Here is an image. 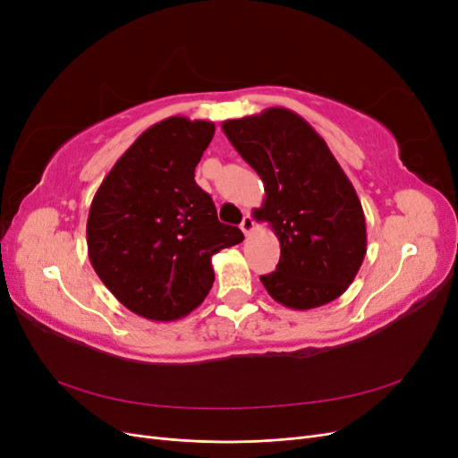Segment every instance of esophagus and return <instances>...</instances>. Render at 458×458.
Segmentation results:
<instances>
[{
	"label": "esophagus",
	"instance_id": "esophagus-1",
	"mask_svg": "<svg viewBox=\"0 0 458 458\" xmlns=\"http://www.w3.org/2000/svg\"><path fill=\"white\" fill-rule=\"evenodd\" d=\"M241 229H242V233L246 234V237H250L252 231H254V219H252V216H250V214H246V216L242 217Z\"/></svg>",
	"mask_w": 458,
	"mask_h": 458
}]
</instances>
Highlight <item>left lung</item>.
<instances>
[{"instance_id":"obj_1","label":"left lung","mask_w":458,"mask_h":458,"mask_svg":"<svg viewBox=\"0 0 458 458\" xmlns=\"http://www.w3.org/2000/svg\"><path fill=\"white\" fill-rule=\"evenodd\" d=\"M221 130L261 177L266 199L254 219L281 242L276 269L259 281L290 310H313L342 296L367 254L361 200L325 140L281 106L225 120Z\"/></svg>"}]
</instances>
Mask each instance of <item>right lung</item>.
Masks as SVG:
<instances>
[{
    "label": "right lung",
    "instance_id": "right-lung-1",
    "mask_svg": "<svg viewBox=\"0 0 458 458\" xmlns=\"http://www.w3.org/2000/svg\"><path fill=\"white\" fill-rule=\"evenodd\" d=\"M216 126L170 116L145 130L97 189L88 254L105 286L135 315L175 321L214 284L212 256L242 242L217 219L195 168Z\"/></svg>",
    "mask_w": 458,
    "mask_h": 458
}]
</instances>
